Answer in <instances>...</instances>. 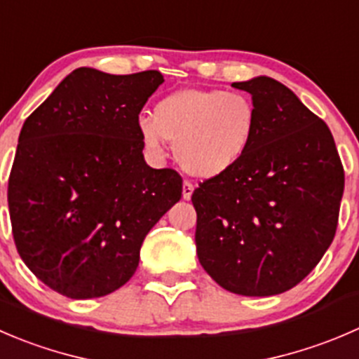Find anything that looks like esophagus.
Segmentation results:
<instances>
[{
    "instance_id": "obj_1",
    "label": "esophagus",
    "mask_w": 359,
    "mask_h": 359,
    "mask_svg": "<svg viewBox=\"0 0 359 359\" xmlns=\"http://www.w3.org/2000/svg\"><path fill=\"white\" fill-rule=\"evenodd\" d=\"M193 191H194L193 184L187 182V180H184V184H182V198H184V200H191V196H193Z\"/></svg>"
}]
</instances>
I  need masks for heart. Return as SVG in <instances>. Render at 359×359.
Returning <instances> with one entry per match:
<instances>
[{"label":"heart","mask_w":359,"mask_h":359,"mask_svg":"<svg viewBox=\"0 0 359 359\" xmlns=\"http://www.w3.org/2000/svg\"><path fill=\"white\" fill-rule=\"evenodd\" d=\"M259 117L249 96L221 89H182L163 98L154 116L138 119L145 147L161 152L175 142L180 168L196 179H215L235 168L256 137Z\"/></svg>","instance_id":"obj_1"}]
</instances>
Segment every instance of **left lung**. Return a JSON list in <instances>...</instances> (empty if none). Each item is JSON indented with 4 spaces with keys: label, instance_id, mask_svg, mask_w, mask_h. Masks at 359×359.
I'll list each match as a JSON object with an SVG mask.
<instances>
[{
    "label": "left lung",
    "instance_id": "obj_1",
    "mask_svg": "<svg viewBox=\"0 0 359 359\" xmlns=\"http://www.w3.org/2000/svg\"><path fill=\"white\" fill-rule=\"evenodd\" d=\"M259 126L242 161L196 187V252L226 291L273 297L305 279L337 231L344 168L325 121L270 76L231 83Z\"/></svg>",
    "mask_w": 359,
    "mask_h": 359
}]
</instances>
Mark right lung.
Here are the masks:
<instances>
[{"instance_id":"right-lung-1","label":"right lung","mask_w":359,"mask_h":359,"mask_svg":"<svg viewBox=\"0 0 359 359\" xmlns=\"http://www.w3.org/2000/svg\"><path fill=\"white\" fill-rule=\"evenodd\" d=\"M163 82L156 69L76 68L20 130L8 179L13 240L31 272L65 297L124 286L147 233L182 196L175 170L145 163L137 128Z\"/></svg>"}]
</instances>
